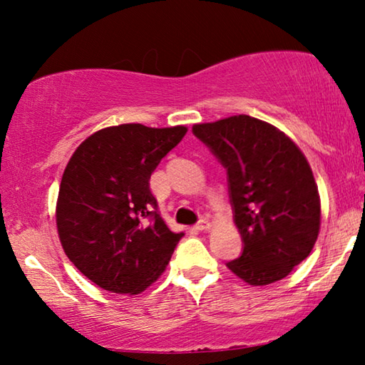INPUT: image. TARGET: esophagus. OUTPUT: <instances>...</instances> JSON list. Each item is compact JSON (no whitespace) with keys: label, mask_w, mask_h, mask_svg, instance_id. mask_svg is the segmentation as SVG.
I'll return each instance as SVG.
<instances>
[{"label":"esophagus","mask_w":365,"mask_h":365,"mask_svg":"<svg viewBox=\"0 0 365 365\" xmlns=\"http://www.w3.org/2000/svg\"><path fill=\"white\" fill-rule=\"evenodd\" d=\"M211 227V224H209V222L206 220V219H202V220H200L197 222V224L195 225V228L196 230H200V232H202V230H207V228Z\"/></svg>","instance_id":"obj_1"}]
</instances>
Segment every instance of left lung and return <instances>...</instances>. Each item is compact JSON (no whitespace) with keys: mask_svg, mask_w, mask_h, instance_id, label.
<instances>
[{"mask_svg":"<svg viewBox=\"0 0 365 365\" xmlns=\"http://www.w3.org/2000/svg\"><path fill=\"white\" fill-rule=\"evenodd\" d=\"M193 133L227 169L243 242L227 267L255 287L285 279L319 237L320 197L306 156L279 128L245 114L195 123Z\"/></svg>","mask_w":365,"mask_h":365,"instance_id":"1","label":"left lung"}]
</instances>
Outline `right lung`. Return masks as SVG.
Segmentation results:
<instances>
[{
  "label": "right lung",
  "mask_w": 365,
  "mask_h": 365,
  "mask_svg": "<svg viewBox=\"0 0 365 365\" xmlns=\"http://www.w3.org/2000/svg\"><path fill=\"white\" fill-rule=\"evenodd\" d=\"M188 128L122 123L90 135L66 165L56 225L71 262L98 287L138 294L183 237L165 225L150 178Z\"/></svg>",
  "instance_id": "right-lung-1"
}]
</instances>
